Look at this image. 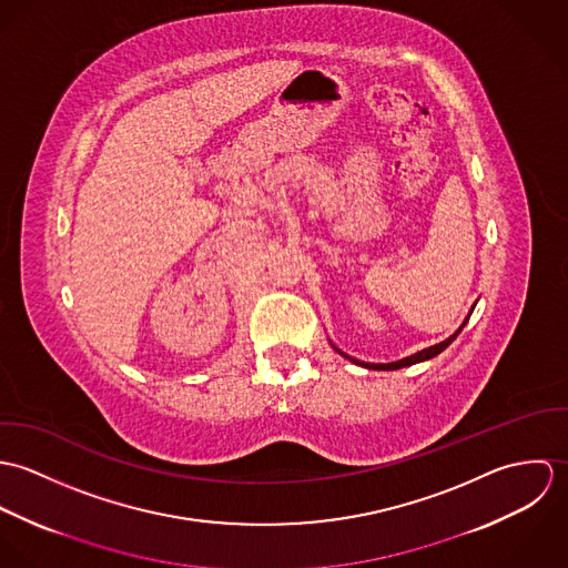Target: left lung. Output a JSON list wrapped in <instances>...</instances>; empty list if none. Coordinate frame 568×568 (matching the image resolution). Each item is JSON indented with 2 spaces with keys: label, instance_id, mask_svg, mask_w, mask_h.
Segmentation results:
<instances>
[{
  "label": "left lung",
  "instance_id": "left-lung-1",
  "mask_svg": "<svg viewBox=\"0 0 568 568\" xmlns=\"http://www.w3.org/2000/svg\"><path fill=\"white\" fill-rule=\"evenodd\" d=\"M473 311H475V306H473ZM473 311H470V315H473ZM470 315L464 320V324L459 325V329L453 334V336H448L446 341H442V343H437V345H430V347H426V349H422V352H417V354H410V356H406L403 361H396V363H363V361H356V358H352V356H347V354H343L338 347H334L341 356H345V358H349L352 363H356V365H361V367H367V369H381V372H389V369H400V367H408V365H415V363H422V361H428V358H433V356H437L439 352H444L457 336H459V332L464 329V325L468 324V320H470Z\"/></svg>",
  "mask_w": 568,
  "mask_h": 568
}]
</instances>
